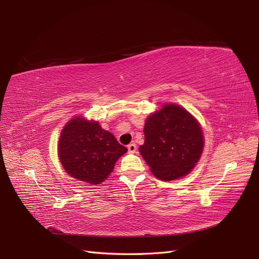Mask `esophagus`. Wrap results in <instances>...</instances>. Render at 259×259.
Returning <instances> with one entry per match:
<instances>
[{"label":"esophagus","instance_id":"34e87169","mask_svg":"<svg viewBox=\"0 0 259 259\" xmlns=\"http://www.w3.org/2000/svg\"><path fill=\"white\" fill-rule=\"evenodd\" d=\"M128 151L130 152V153H135L136 151H137V146H136V144H130V145H128Z\"/></svg>","mask_w":259,"mask_h":259}]
</instances>
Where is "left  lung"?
<instances>
[{
  "mask_svg": "<svg viewBox=\"0 0 259 259\" xmlns=\"http://www.w3.org/2000/svg\"><path fill=\"white\" fill-rule=\"evenodd\" d=\"M141 156L158 179L170 181L188 175L200 159L203 136L192 115L174 103H167L147 118Z\"/></svg>",
  "mask_w": 259,
  "mask_h": 259,
  "instance_id": "left-lung-1",
  "label": "left lung"
}]
</instances>
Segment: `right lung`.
I'll use <instances>...</instances> for the list:
<instances>
[{"label": "right lung", "instance_id": "obj_1", "mask_svg": "<svg viewBox=\"0 0 259 259\" xmlns=\"http://www.w3.org/2000/svg\"><path fill=\"white\" fill-rule=\"evenodd\" d=\"M128 149L99 122L74 117L64 125L59 139V159L76 180L99 185L112 172L115 161Z\"/></svg>", "mask_w": 259, "mask_h": 259}]
</instances>
